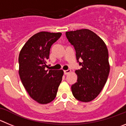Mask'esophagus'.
Here are the masks:
<instances>
[{"mask_svg":"<svg viewBox=\"0 0 126 126\" xmlns=\"http://www.w3.org/2000/svg\"><path fill=\"white\" fill-rule=\"evenodd\" d=\"M71 72V70H64V75H68V74H69Z\"/></svg>","mask_w":126,"mask_h":126,"instance_id":"1","label":"esophagus"}]
</instances>
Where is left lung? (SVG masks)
<instances>
[{"instance_id":"1","label":"left lung","mask_w":126,"mask_h":126,"mask_svg":"<svg viewBox=\"0 0 126 126\" xmlns=\"http://www.w3.org/2000/svg\"><path fill=\"white\" fill-rule=\"evenodd\" d=\"M66 36L81 66L75 71L78 79L71 86L73 95L78 101L90 102L98 96L108 79L110 70L108 48L99 36L88 29L66 32Z\"/></svg>"}]
</instances>
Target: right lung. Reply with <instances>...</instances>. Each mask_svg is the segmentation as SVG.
Segmentation results:
<instances>
[{"label":"right lung","mask_w":126,"mask_h":126,"mask_svg":"<svg viewBox=\"0 0 126 126\" xmlns=\"http://www.w3.org/2000/svg\"><path fill=\"white\" fill-rule=\"evenodd\" d=\"M61 36V33L41 32L32 36L20 52L21 81L30 97L40 104L53 100L62 80L63 70H47L51 45Z\"/></svg>","instance_id":"right-lung-1"}]
</instances>
